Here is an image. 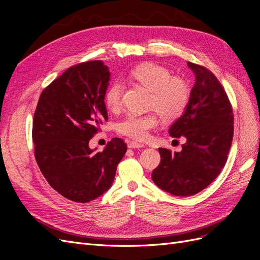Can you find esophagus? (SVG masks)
Returning a JSON list of instances; mask_svg holds the SVG:
<instances>
[{
    "mask_svg": "<svg viewBox=\"0 0 260 260\" xmlns=\"http://www.w3.org/2000/svg\"><path fill=\"white\" fill-rule=\"evenodd\" d=\"M143 146H144L143 143L137 142V141H130V142H128V147L129 148H140V147H143Z\"/></svg>",
    "mask_w": 260,
    "mask_h": 260,
    "instance_id": "obj_1",
    "label": "esophagus"
}]
</instances>
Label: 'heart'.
I'll return each mask as SVG.
<instances>
[{"label": "heart", "instance_id": "1", "mask_svg": "<svg viewBox=\"0 0 260 260\" xmlns=\"http://www.w3.org/2000/svg\"><path fill=\"white\" fill-rule=\"evenodd\" d=\"M133 79L152 91L149 107L156 109L144 115L129 114L118 123V132L136 140H145L149 130L158 124V113L165 120H176L183 115L190 101L187 84L178 77H171L167 68L154 62H143L130 73ZM122 86L114 83L105 93V105L111 112H116L121 105Z\"/></svg>", "mask_w": 260, "mask_h": 260}]
</instances>
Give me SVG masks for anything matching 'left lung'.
Returning <instances> with one entry per match:
<instances>
[{
    "label": "left lung",
    "mask_w": 260,
    "mask_h": 260,
    "mask_svg": "<svg viewBox=\"0 0 260 260\" xmlns=\"http://www.w3.org/2000/svg\"><path fill=\"white\" fill-rule=\"evenodd\" d=\"M195 83L183 115L171 125L172 138L183 137L181 152L158 148L160 164L152 179L165 192L191 196L214 181L223 168L233 139L232 106L221 83L204 66L187 62Z\"/></svg>",
    "instance_id": "8db88e82"
}]
</instances>
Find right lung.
<instances>
[{"instance_id":"1","label":"right lung","mask_w":260,"mask_h":260,"mask_svg":"<svg viewBox=\"0 0 260 260\" xmlns=\"http://www.w3.org/2000/svg\"><path fill=\"white\" fill-rule=\"evenodd\" d=\"M108 67L90 60L68 68L42 91L34 116L35 157L49 184L64 198L88 203L112 186L127 152L120 138L94 152L89 141L107 121Z\"/></svg>"}]
</instances>
